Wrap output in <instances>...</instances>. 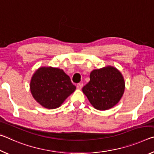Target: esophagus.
I'll use <instances>...</instances> for the list:
<instances>
[{"label": "esophagus", "mask_w": 154, "mask_h": 154, "mask_svg": "<svg viewBox=\"0 0 154 154\" xmlns=\"http://www.w3.org/2000/svg\"><path fill=\"white\" fill-rule=\"evenodd\" d=\"M82 87H83V83H77V89H79V90L82 89Z\"/></svg>", "instance_id": "34e87169"}]
</instances>
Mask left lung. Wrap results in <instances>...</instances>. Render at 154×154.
<instances>
[{
	"instance_id": "obj_1",
	"label": "left lung",
	"mask_w": 154,
	"mask_h": 154,
	"mask_svg": "<svg viewBox=\"0 0 154 154\" xmlns=\"http://www.w3.org/2000/svg\"><path fill=\"white\" fill-rule=\"evenodd\" d=\"M90 80L83 88V92L98 110L113 107L124 94L125 83L121 72L112 66L94 70Z\"/></svg>"
}]
</instances>
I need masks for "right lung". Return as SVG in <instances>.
<instances>
[{"mask_svg":"<svg viewBox=\"0 0 154 154\" xmlns=\"http://www.w3.org/2000/svg\"><path fill=\"white\" fill-rule=\"evenodd\" d=\"M75 89L70 77L57 68H40L33 75L30 82L34 98L49 109L59 107Z\"/></svg>","mask_w":154,"mask_h":154,"instance_id":"obj_1","label":"right lung"}]
</instances>
